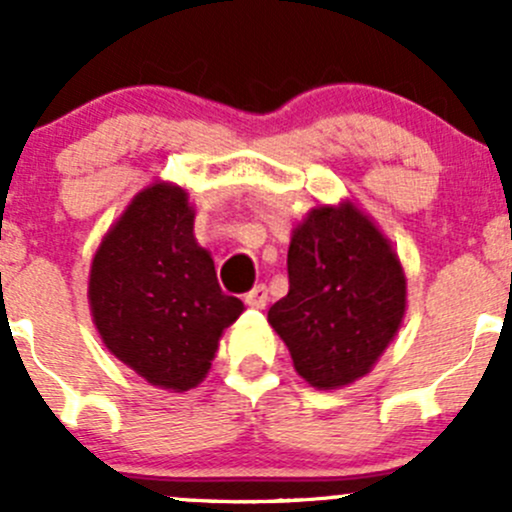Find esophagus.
Returning <instances> with one entry per match:
<instances>
[{"label": "esophagus", "instance_id": "34e87169", "mask_svg": "<svg viewBox=\"0 0 512 512\" xmlns=\"http://www.w3.org/2000/svg\"><path fill=\"white\" fill-rule=\"evenodd\" d=\"M245 304H247V307H252V309L265 307V304H267V287L265 285L252 287L250 292L245 294Z\"/></svg>", "mask_w": 512, "mask_h": 512}]
</instances>
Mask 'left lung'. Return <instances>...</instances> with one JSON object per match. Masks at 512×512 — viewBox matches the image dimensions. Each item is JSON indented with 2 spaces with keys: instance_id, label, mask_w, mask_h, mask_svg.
I'll list each match as a JSON object with an SVG mask.
<instances>
[{
  "instance_id": "obj_1",
  "label": "left lung",
  "mask_w": 512,
  "mask_h": 512,
  "mask_svg": "<svg viewBox=\"0 0 512 512\" xmlns=\"http://www.w3.org/2000/svg\"><path fill=\"white\" fill-rule=\"evenodd\" d=\"M289 292L267 312L294 369L317 389L364 376L399 332L406 280L386 237L354 205H319L294 230Z\"/></svg>"
}]
</instances>
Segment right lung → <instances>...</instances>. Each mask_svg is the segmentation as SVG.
Returning a JSON list of instances; mask_svg holds the SVG:
<instances>
[{
	"label": "right lung",
	"mask_w": 512,
	"mask_h": 512,
	"mask_svg": "<svg viewBox=\"0 0 512 512\" xmlns=\"http://www.w3.org/2000/svg\"><path fill=\"white\" fill-rule=\"evenodd\" d=\"M193 218L185 190L146 188L103 237L89 282L108 352L173 391L203 381L220 334L245 309L220 289L213 257L195 242Z\"/></svg>",
	"instance_id": "add662e5"
}]
</instances>
